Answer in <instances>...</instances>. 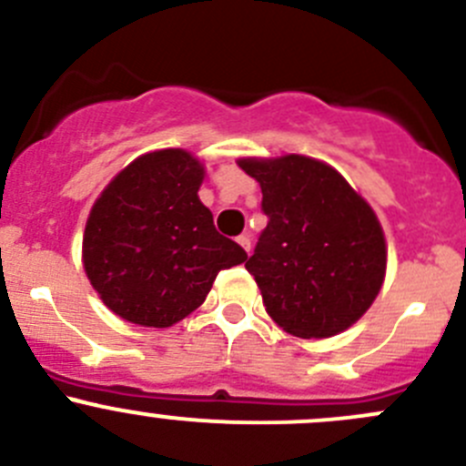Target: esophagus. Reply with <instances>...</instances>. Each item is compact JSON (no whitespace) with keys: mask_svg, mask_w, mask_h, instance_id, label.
Masks as SVG:
<instances>
[{"mask_svg":"<svg viewBox=\"0 0 466 466\" xmlns=\"http://www.w3.org/2000/svg\"><path fill=\"white\" fill-rule=\"evenodd\" d=\"M237 241H238V246L243 248V250L250 252V246H252V243H250V234H241V237H238Z\"/></svg>","mask_w":466,"mask_h":466,"instance_id":"1","label":"esophagus"}]
</instances>
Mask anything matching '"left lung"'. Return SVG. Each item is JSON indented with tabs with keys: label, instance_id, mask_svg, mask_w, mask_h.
<instances>
[{
	"label": "left lung",
	"instance_id": "left-lung-1",
	"mask_svg": "<svg viewBox=\"0 0 466 466\" xmlns=\"http://www.w3.org/2000/svg\"><path fill=\"white\" fill-rule=\"evenodd\" d=\"M268 225L246 261L268 316L299 338L351 327L379 295L385 238L372 207L318 159H241Z\"/></svg>",
	"mask_w": 466,
	"mask_h": 466
}]
</instances>
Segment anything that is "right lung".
Returning a JSON list of instances; mask_svg holds the SVG:
<instances>
[{"label": "right lung", "mask_w": 466, "mask_h": 466, "mask_svg": "<svg viewBox=\"0 0 466 466\" xmlns=\"http://www.w3.org/2000/svg\"><path fill=\"white\" fill-rule=\"evenodd\" d=\"M203 167L187 150L142 155L103 189L83 237L89 284L116 316L171 327L205 302L216 275L248 259L200 203Z\"/></svg>", "instance_id": "add662e5"}]
</instances>
